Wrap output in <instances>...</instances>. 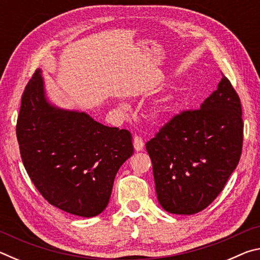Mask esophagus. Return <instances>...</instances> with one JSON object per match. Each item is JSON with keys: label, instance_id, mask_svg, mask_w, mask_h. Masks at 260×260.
I'll use <instances>...</instances> for the list:
<instances>
[{"label": "esophagus", "instance_id": "34e87169", "mask_svg": "<svg viewBox=\"0 0 260 260\" xmlns=\"http://www.w3.org/2000/svg\"><path fill=\"white\" fill-rule=\"evenodd\" d=\"M133 141H134V148H135V150H136V151H141V150H142L143 147H144V142H143L142 138H141V136H139V135H135Z\"/></svg>", "mask_w": 260, "mask_h": 260}]
</instances>
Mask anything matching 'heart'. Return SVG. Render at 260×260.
Returning <instances> with one entry per match:
<instances>
[{
  "instance_id": "1",
  "label": "heart",
  "mask_w": 260,
  "mask_h": 260,
  "mask_svg": "<svg viewBox=\"0 0 260 260\" xmlns=\"http://www.w3.org/2000/svg\"><path fill=\"white\" fill-rule=\"evenodd\" d=\"M165 112H166L165 108H162V107L156 108V109L152 111V117L155 118V119H159V118H161L162 116H164Z\"/></svg>"
}]
</instances>
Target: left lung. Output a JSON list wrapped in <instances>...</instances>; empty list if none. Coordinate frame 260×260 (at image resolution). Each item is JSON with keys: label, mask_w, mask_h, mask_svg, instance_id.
<instances>
[{"label": "left lung", "mask_w": 260, "mask_h": 260, "mask_svg": "<svg viewBox=\"0 0 260 260\" xmlns=\"http://www.w3.org/2000/svg\"><path fill=\"white\" fill-rule=\"evenodd\" d=\"M243 126L239 94L223 74L200 109L161 126L146 148L162 209L193 214L217 199L240 161Z\"/></svg>", "instance_id": "1"}]
</instances>
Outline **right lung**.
<instances>
[{"instance_id": "right-lung-1", "label": "right lung", "mask_w": 260, "mask_h": 260, "mask_svg": "<svg viewBox=\"0 0 260 260\" xmlns=\"http://www.w3.org/2000/svg\"><path fill=\"white\" fill-rule=\"evenodd\" d=\"M16 134L35 188L51 205L79 217L107 208L118 170L134 152L127 129L51 107L39 70L21 95Z\"/></svg>"}]
</instances>
